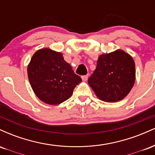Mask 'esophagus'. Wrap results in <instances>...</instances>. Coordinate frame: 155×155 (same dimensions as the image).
<instances>
[{
	"label": "esophagus",
	"instance_id": "obj_1",
	"mask_svg": "<svg viewBox=\"0 0 155 155\" xmlns=\"http://www.w3.org/2000/svg\"><path fill=\"white\" fill-rule=\"evenodd\" d=\"M81 79H82L83 81H87L88 79V75H84V76H81Z\"/></svg>",
	"mask_w": 155,
	"mask_h": 155
}]
</instances>
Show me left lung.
Here are the masks:
<instances>
[{
  "label": "left lung",
  "mask_w": 155,
  "mask_h": 155,
  "mask_svg": "<svg viewBox=\"0 0 155 155\" xmlns=\"http://www.w3.org/2000/svg\"><path fill=\"white\" fill-rule=\"evenodd\" d=\"M136 80V66L133 58L121 49L98 57L97 67L88 84L99 99L114 103L124 98Z\"/></svg>",
  "instance_id": "1"
}]
</instances>
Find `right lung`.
Segmentation results:
<instances>
[{
  "mask_svg": "<svg viewBox=\"0 0 155 155\" xmlns=\"http://www.w3.org/2000/svg\"><path fill=\"white\" fill-rule=\"evenodd\" d=\"M28 76L34 93L49 105H58L70 98L81 81L63 54L49 48L34 53L28 64Z\"/></svg>",
  "mask_w": 155,
  "mask_h": 155,
  "instance_id": "right-lung-1",
  "label": "right lung"
}]
</instances>
